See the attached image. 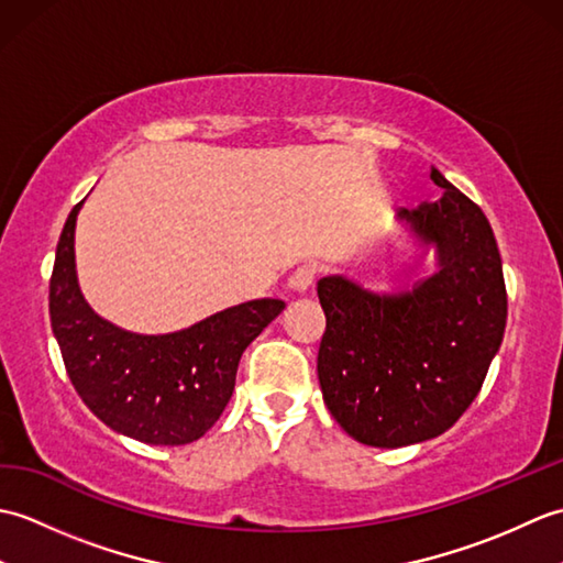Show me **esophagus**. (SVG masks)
<instances>
[{
    "mask_svg": "<svg viewBox=\"0 0 563 563\" xmlns=\"http://www.w3.org/2000/svg\"><path fill=\"white\" fill-rule=\"evenodd\" d=\"M314 275H317V271L312 266H300L288 278V290L292 295H305L309 288H312Z\"/></svg>",
    "mask_w": 563,
    "mask_h": 563,
    "instance_id": "34e87169",
    "label": "esophagus"
}]
</instances>
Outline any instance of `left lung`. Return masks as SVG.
<instances>
[{
  "label": "left lung",
  "instance_id": "obj_1",
  "mask_svg": "<svg viewBox=\"0 0 563 563\" xmlns=\"http://www.w3.org/2000/svg\"><path fill=\"white\" fill-rule=\"evenodd\" d=\"M435 202L399 210L438 271L411 290L373 292L343 275L317 283L327 331L317 373L324 404L363 445L438 438L479 394L506 331L508 297L492 224L435 166Z\"/></svg>",
  "mask_w": 563,
  "mask_h": 563
}]
</instances>
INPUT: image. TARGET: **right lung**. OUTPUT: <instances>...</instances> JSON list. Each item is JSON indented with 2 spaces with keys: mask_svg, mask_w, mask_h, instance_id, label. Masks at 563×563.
Returning a JSON list of instances; mask_svg holds the SVG:
<instances>
[{
  "mask_svg": "<svg viewBox=\"0 0 563 563\" xmlns=\"http://www.w3.org/2000/svg\"><path fill=\"white\" fill-rule=\"evenodd\" d=\"M81 206L71 208L59 234L51 278V324L71 385L115 433L147 445L194 442L224 411L239 357L285 302H244L172 333L115 327L79 290L75 227Z\"/></svg>",
  "mask_w": 563,
  "mask_h": 563,
  "instance_id": "right-lung-1",
  "label": "right lung"
}]
</instances>
